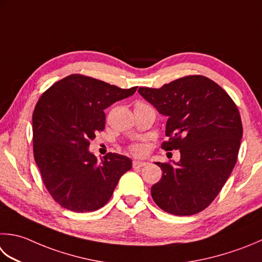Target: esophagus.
I'll return each instance as SVG.
<instances>
[{"label":"esophagus","mask_w":262,"mask_h":262,"mask_svg":"<svg viewBox=\"0 0 262 262\" xmlns=\"http://www.w3.org/2000/svg\"><path fill=\"white\" fill-rule=\"evenodd\" d=\"M146 165H147V162H145V161H137V160L133 161V167L134 168H141V167H144Z\"/></svg>","instance_id":"1"}]
</instances>
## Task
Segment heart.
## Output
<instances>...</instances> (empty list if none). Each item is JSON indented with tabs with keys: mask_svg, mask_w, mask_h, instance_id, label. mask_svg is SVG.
Instances as JSON below:
<instances>
[{
	"mask_svg": "<svg viewBox=\"0 0 262 262\" xmlns=\"http://www.w3.org/2000/svg\"><path fill=\"white\" fill-rule=\"evenodd\" d=\"M137 104H144V103H137ZM130 150L133 153H135V155H141L143 152V147L141 145H134L130 147Z\"/></svg>",
	"mask_w": 262,
	"mask_h": 262,
	"instance_id": "b5f03b06",
	"label": "heart"
}]
</instances>
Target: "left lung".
I'll return each instance as SVG.
<instances>
[{"label": "left lung", "instance_id": "obj_1", "mask_svg": "<svg viewBox=\"0 0 262 262\" xmlns=\"http://www.w3.org/2000/svg\"><path fill=\"white\" fill-rule=\"evenodd\" d=\"M140 93L168 118L162 143L179 150L181 160L156 162L162 177L151 195L163 211L191 216L206 209L232 173L243 135L236 104L213 80L186 76L161 89L140 87Z\"/></svg>", "mask_w": 262, "mask_h": 262}]
</instances>
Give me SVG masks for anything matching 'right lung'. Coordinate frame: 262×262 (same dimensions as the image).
<instances>
[{
    "label": "right lung",
    "instance_id": "obj_1",
    "mask_svg": "<svg viewBox=\"0 0 262 262\" xmlns=\"http://www.w3.org/2000/svg\"><path fill=\"white\" fill-rule=\"evenodd\" d=\"M83 75L56 81L39 97L33 114L34 158L43 183L56 203L75 212L95 211L109 201L132 160L107 153L101 161L90 142L104 129V110L133 95Z\"/></svg>",
    "mask_w": 262,
    "mask_h": 262
}]
</instances>
